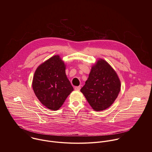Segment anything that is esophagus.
Listing matches in <instances>:
<instances>
[{"label":"esophagus","mask_w":152,"mask_h":152,"mask_svg":"<svg viewBox=\"0 0 152 152\" xmlns=\"http://www.w3.org/2000/svg\"><path fill=\"white\" fill-rule=\"evenodd\" d=\"M80 89H81V87H80V86H78V87H75L74 88V89H75V91H80Z\"/></svg>","instance_id":"1"}]
</instances>
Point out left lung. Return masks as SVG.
<instances>
[{
  "mask_svg": "<svg viewBox=\"0 0 152 152\" xmlns=\"http://www.w3.org/2000/svg\"><path fill=\"white\" fill-rule=\"evenodd\" d=\"M121 81L113 68L105 60L99 58L92 66L88 78L81 92L94 110L109 108L121 91Z\"/></svg>",
  "mask_w": 152,
  "mask_h": 152,
  "instance_id": "obj_1",
  "label": "left lung"
}]
</instances>
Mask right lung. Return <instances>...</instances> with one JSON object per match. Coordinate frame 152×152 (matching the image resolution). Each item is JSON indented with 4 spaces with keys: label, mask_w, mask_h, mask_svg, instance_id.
Wrapping results in <instances>:
<instances>
[{
    "label": "right lung",
    "mask_w": 152,
    "mask_h": 152,
    "mask_svg": "<svg viewBox=\"0 0 152 152\" xmlns=\"http://www.w3.org/2000/svg\"><path fill=\"white\" fill-rule=\"evenodd\" d=\"M66 65L55 55L39 65L33 78L34 92L44 107L52 110L61 108L74 91L65 74Z\"/></svg>",
    "instance_id": "obj_1"
}]
</instances>
